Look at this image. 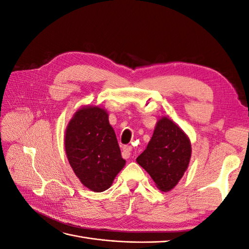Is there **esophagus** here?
<instances>
[{
	"label": "esophagus",
	"mask_w": 249,
	"mask_h": 249,
	"mask_svg": "<svg viewBox=\"0 0 249 249\" xmlns=\"http://www.w3.org/2000/svg\"><path fill=\"white\" fill-rule=\"evenodd\" d=\"M132 146L130 145H124V148H123V157L124 158V159H127V158L131 157V154H132Z\"/></svg>",
	"instance_id": "1"
}]
</instances>
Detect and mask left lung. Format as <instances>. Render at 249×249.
Instances as JSON below:
<instances>
[{"instance_id": "8db88e82", "label": "left lung", "mask_w": 249, "mask_h": 249, "mask_svg": "<svg viewBox=\"0 0 249 249\" xmlns=\"http://www.w3.org/2000/svg\"><path fill=\"white\" fill-rule=\"evenodd\" d=\"M191 142L167 117L158 120L152 139L137 159L161 191L173 189L183 178L191 158Z\"/></svg>"}]
</instances>
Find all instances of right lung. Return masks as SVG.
Here are the masks:
<instances>
[{
    "label": "right lung",
    "mask_w": 249,
    "mask_h": 249,
    "mask_svg": "<svg viewBox=\"0 0 249 249\" xmlns=\"http://www.w3.org/2000/svg\"><path fill=\"white\" fill-rule=\"evenodd\" d=\"M64 145L73 172L93 192L110 188L125 164L108 113L97 106H84L74 113Z\"/></svg>",
    "instance_id": "right-lung-1"
}]
</instances>
